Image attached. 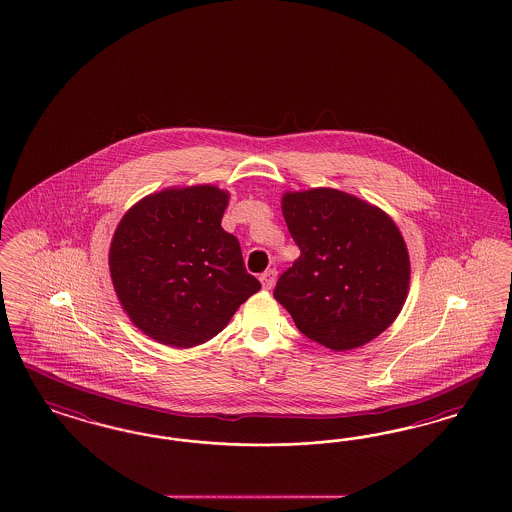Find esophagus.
Returning a JSON list of instances; mask_svg holds the SVG:
<instances>
[{
    "instance_id": "1",
    "label": "esophagus",
    "mask_w": 512,
    "mask_h": 512,
    "mask_svg": "<svg viewBox=\"0 0 512 512\" xmlns=\"http://www.w3.org/2000/svg\"><path fill=\"white\" fill-rule=\"evenodd\" d=\"M260 281H262L264 290H273L275 281H277V271H275V269H269V271H265L264 275L260 277Z\"/></svg>"
}]
</instances>
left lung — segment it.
I'll return each instance as SVG.
<instances>
[{
  "label": "left lung",
  "instance_id": "1",
  "mask_svg": "<svg viewBox=\"0 0 512 512\" xmlns=\"http://www.w3.org/2000/svg\"><path fill=\"white\" fill-rule=\"evenodd\" d=\"M282 216L301 250L273 296L297 330L335 352L390 328L409 296L411 260L380 207L335 188L286 190Z\"/></svg>",
  "mask_w": 512,
  "mask_h": 512
}]
</instances>
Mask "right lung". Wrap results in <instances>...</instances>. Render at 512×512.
Segmentation results:
<instances>
[{"mask_svg":"<svg viewBox=\"0 0 512 512\" xmlns=\"http://www.w3.org/2000/svg\"><path fill=\"white\" fill-rule=\"evenodd\" d=\"M228 201L215 184L169 186L120 218L109 247L113 288L133 326L156 343L198 347L262 288L220 226Z\"/></svg>","mask_w":512,"mask_h":512,"instance_id":"add662e5","label":"right lung"}]
</instances>
